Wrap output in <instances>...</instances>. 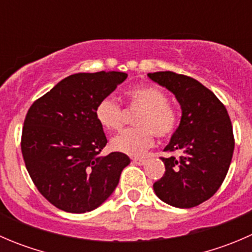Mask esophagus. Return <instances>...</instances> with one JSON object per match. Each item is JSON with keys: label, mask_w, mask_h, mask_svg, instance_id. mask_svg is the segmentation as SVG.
<instances>
[{"label": "esophagus", "mask_w": 252, "mask_h": 252, "mask_svg": "<svg viewBox=\"0 0 252 252\" xmlns=\"http://www.w3.org/2000/svg\"><path fill=\"white\" fill-rule=\"evenodd\" d=\"M133 163L135 164H139V166H142V164H145V162H146V159L145 158H140V157H134L133 158Z\"/></svg>", "instance_id": "1"}]
</instances>
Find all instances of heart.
Masks as SVG:
<instances>
[{"label": "heart", "instance_id": "1", "mask_svg": "<svg viewBox=\"0 0 252 252\" xmlns=\"http://www.w3.org/2000/svg\"><path fill=\"white\" fill-rule=\"evenodd\" d=\"M129 108L141 110L135 117L138 128L126 129L112 139V149L129 156H140L154 145V138H169L179 126V114L169 103L162 89L152 85L136 86L126 93ZM95 116L106 130H118L126 121V112L114 98L103 97L95 108Z\"/></svg>", "mask_w": 252, "mask_h": 252}]
</instances>
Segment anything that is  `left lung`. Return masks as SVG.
Segmentation results:
<instances>
[{"instance_id":"obj_1","label":"left lung","mask_w":252,"mask_h":252,"mask_svg":"<svg viewBox=\"0 0 252 252\" xmlns=\"http://www.w3.org/2000/svg\"><path fill=\"white\" fill-rule=\"evenodd\" d=\"M174 94L182 119L164 151L179 157H161L166 171L154 190L166 204L190 208L212 197L232 162L234 135L229 114L217 96L194 78L174 72L147 74Z\"/></svg>"}]
</instances>
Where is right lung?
I'll return each mask as SVG.
<instances>
[{
  "instance_id": "obj_1",
  "label": "right lung",
  "mask_w": 252,
  "mask_h": 252,
  "mask_svg": "<svg viewBox=\"0 0 252 252\" xmlns=\"http://www.w3.org/2000/svg\"><path fill=\"white\" fill-rule=\"evenodd\" d=\"M126 77L103 70L69 75L28 110L20 140L25 167L40 194L60 210H95L130 163L122 152L100 156L107 139L95 116L97 103Z\"/></svg>"
}]
</instances>
